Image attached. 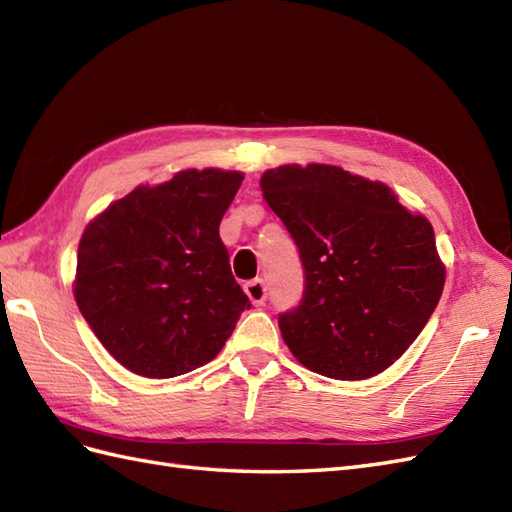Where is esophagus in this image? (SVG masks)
<instances>
[{"mask_svg": "<svg viewBox=\"0 0 512 512\" xmlns=\"http://www.w3.org/2000/svg\"><path fill=\"white\" fill-rule=\"evenodd\" d=\"M244 292H246L248 300H251V303H253L255 307L264 305V303H266V298H268V287H266V283L261 281V279L248 281V283L244 285Z\"/></svg>", "mask_w": 512, "mask_h": 512, "instance_id": "34e87169", "label": "esophagus"}]
</instances>
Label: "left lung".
<instances>
[{
  "mask_svg": "<svg viewBox=\"0 0 512 512\" xmlns=\"http://www.w3.org/2000/svg\"><path fill=\"white\" fill-rule=\"evenodd\" d=\"M261 192L298 246L305 292L279 316L292 355L322 376L363 381L396 363L443 292L435 231L385 183L329 164H287Z\"/></svg>",
  "mask_w": 512,
  "mask_h": 512,
  "instance_id": "8db88e82",
  "label": "left lung"
}]
</instances>
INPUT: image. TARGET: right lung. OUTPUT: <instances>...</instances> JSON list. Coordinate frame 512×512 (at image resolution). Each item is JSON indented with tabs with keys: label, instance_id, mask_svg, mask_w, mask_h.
I'll return each mask as SVG.
<instances>
[{
	"label": "right lung",
	"instance_id": "obj_1",
	"mask_svg": "<svg viewBox=\"0 0 512 512\" xmlns=\"http://www.w3.org/2000/svg\"><path fill=\"white\" fill-rule=\"evenodd\" d=\"M242 179L238 170H181L138 186L86 227L75 303L129 372L173 378L201 368L251 307L218 233Z\"/></svg>",
	"mask_w": 512,
	"mask_h": 512
}]
</instances>
